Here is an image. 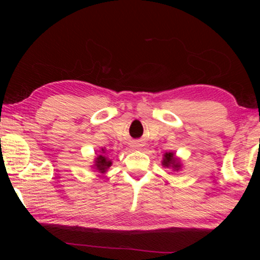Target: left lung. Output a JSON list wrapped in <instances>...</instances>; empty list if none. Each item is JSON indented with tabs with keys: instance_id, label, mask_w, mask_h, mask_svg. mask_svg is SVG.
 Here are the masks:
<instances>
[{
	"instance_id": "8db88e82",
	"label": "left lung",
	"mask_w": 260,
	"mask_h": 260,
	"mask_svg": "<svg viewBox=\"0 0 260 260\" xmlns=\"http://www.w3.org/2000/svg\"><path fill=\"white\" fill-rule=\"evenodd\" d=\"M161 165L166 167V169H171L173 172H179V171L182 169V161L180 160L179 158L175 156V153L172 151L165 152L164 155H162Z\"/></svg>"
}]
</instances>
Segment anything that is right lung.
I'll use <instances>...</instances> for the list:
<instances>
[{"label":"right lung","instance_id":"right-lung-1","mask_svg":"<svg viewBox=\"0 0 260 260\" xmlns=\"http://www.w3.org/2000/svg\"><path fill=\"white\" fill-rule=\"evenodd\" d=\"M112 161L107 155V149L105 148H101L99 151L98 157L94 159V164L90 167L96 172H99L101 174H105L108 172V170L111 167Z\"/></svg>","mask_w":260,"mask_h":260}]
</instances>
